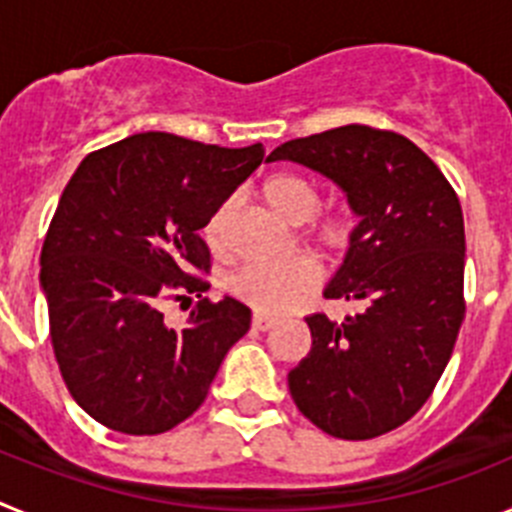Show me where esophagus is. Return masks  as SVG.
<instances>
[{
	"mask_svg": "<svg viewBox=\"0 0 512 512\" xmlns=\"http://www.w3.org/2000/svg\"><path fill=\"white\" fill-rule=\"evenodd\" d=\"M274 325H277V320L274 318H266V315H259V312L253 315V328L256 330H271Z\"/></svg>",
	"mask_w": 512,
	"mask_h": 512,
	"instance_id": "34e87169",
	"label": "esophagus"
}]
</instances>
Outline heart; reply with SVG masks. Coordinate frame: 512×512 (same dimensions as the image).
<instances>
[{
    "instance_id": "heart-1",
    "label": "heart",
    "mask_w": 512,
    "mask_h": 512,
    "mask_svg": "<svg viewBox=\"0 0 512 512\" xmlns=\"http://www.w3.org/2000/svg\"><path fill=\"white\" fill-rule=\"evenodd\" d=\"M261 197L271 207V212L289 225H305L320 210L318 187L297 174H271L261 184ZM228 225L230 202H223L215 207L205 223V241L212 251L225 248ZM312 238L323 251H343L354 238V217L346 212H330L315 223ZM318 279V266L307 259L256 261V264L243 266L230 279V292L256 312L282 315L300 305L312 289L318 287Z\"/></svg>"
}]
</instances>
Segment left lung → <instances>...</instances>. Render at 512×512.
I'll return each mask as SVG.
<instances>
[{
    "mask_svg": "<svg viewBox=\"0 0 512 512\" xmlns=\"http://www.w3.org/2000/svg\"><path fill=\"white\" fill-rule=\"evenodd\" d=\"M266 161L323 174L359 217L323 295L364 310L305 318L312 348L287 377L292 400L328 436L395 431L431 397L467 310L459 197L413 140L366 125L287 140Z\"/></svg>",
    "mask_w": 512,
    "mask_h": 512,
    "instance_id": "8db88e82",
    "label": "left lung"
}]
</instances>
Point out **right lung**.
<instances>
[{
    "label": "right lung",
    "mask_w": 512,
    "mask_h": 512,
    "mask_svg": "<svg viewBox=\"0 0 512 512\" xmlns=\"http://www.w3.org/2000/svg\"><path fill=\"white\" fill-rule=\"evenodd\" d=\"M264 161V146H205L138 133L89 153L58 200L40 253L51 341L71 397L97 423L156 436L205 402L225 354L251 328L233 297L210 302L200 230ZM201 297L169 329L166 296Z\"/></svg>",
    "instance_id": "right-lung-1"
}]
</instances>
